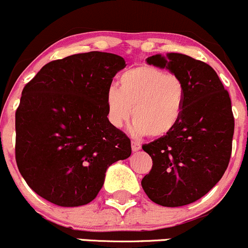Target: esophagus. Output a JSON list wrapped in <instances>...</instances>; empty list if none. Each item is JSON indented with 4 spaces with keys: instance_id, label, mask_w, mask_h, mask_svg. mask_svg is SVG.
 Segmentation results:
<instances>
[{
    "instance_id": "obj_1",
    "label": "esophagus",
    "mask_w": 248,
    "mask_h": 248,
    "mask_svg": "<svg viewBox=\"0 0 248 248\" xmlns=\"http://www.w3.org/2000/svg\"><path fill=\"white\" fill-rule=\"evenodd\" d=\"M140 148H141V145H140V142L132 141V151H133V152H137V151H139Z\"/></svg>"
}]
</instances>
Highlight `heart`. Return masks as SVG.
Segmentation results:
<instances>
[{"instance_id": "heart-1", "label": "heart", "mask_w": 248, "mask_h": 248, "mask_svg": "<svg viewBox=\"0 0 248 248\" xmlns=\"http://www.w3.org/2000/svg\"><path fill=\"white\" fill-rule=\"evenodd\" d=\"M184 97V83L177 75L141 65L119 77V89L108 90L107 114L110 124L121 128L133 113V134L164 137L181 121Z\"/></svg>"}]
</instances>
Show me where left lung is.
Instances as JSON below:
<instances>
[{
  "label": "left lung",
  "mask_w": 248,
  "mask_h": 248,
  "mask_svg": "<svg viewBox=\"0 0 248 248\" xmlns=\"http://www.w3.org/2000/svg\"><path fill=\"white\" fill-rule=\"evenodd\" d=\"M146 62L181 78L186 97L173 131L142 145L153 165L141 186L157 204L182 207L209 192L227 170L234 134L231 98L205 62L182 53L155 54Z\"/></svg>",
  "instance_id": "1"
}]
</instances>
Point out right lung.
<instances>
[{
  "instance_id": "add662e5",
  "label": "right lung",
  "mask_w": 248,
  "mask_h": 248,
  "mask_svg": "<svg viewBox=\"0 0 248 248\" xmlns=\"http://www.w3.org/2000/svg\"><path fill=\"white\" fill-rule=\"evenodd\" d=\"M126 62L107 52L49 62L22 90L15 113V159L39 196L61 207L90 203L131 140L109 122L106 96Z\"/></svg>"
}]
</instances>
